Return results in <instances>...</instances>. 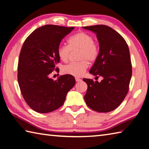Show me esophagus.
<instances>
[{
	"label": "esophagus",
	"instance_id": "esophagus-1",
	"mask_svg": "<svg viewBox=\"0 0 149 149\" xmlns=\"http://www.w3.org/2000/svg\"><path fill=\"white\" fill-rule=\"evenodd\" d=\"M75 81H76V82H79V81H81V79L79 78V77H75Z\"/></svg>",
	"mask_w": 149,
	"mask_h": 149
}]
</instances>
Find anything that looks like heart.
Masks as SVG:
<instances>
[{"instance_id":"1","label":"heart","mask_w":149,"mask_h":149,"mask_svg":"<svg viewBox=\"0 0 149 149\" xmlns=\"http://www.w3.org/2000/svg\"><path fill=\"white\" fill-rule=\"evenodd\" d=\"M72 51L79 50L77 59L79 61L69 63L62 68L63 74L74 77H81L88 68V62L94 63L99 54V47L93 41V37L86 32L81 31L70 37L68 45L60 44L57 50L59 58L67 62Z\"/></svg>"}]
</instances>
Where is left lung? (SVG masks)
I'll return each instance as SVG.
<instances>
[{
    "label": "left lung",
    "mask_w": 149,
    "mask_h": 149,
    "mask_svg": "<svg viewBox=\"0 0 149 149\" xmlns=\"http://www.w3.org/2000/svg\"><path fill=\"white\" fill-rule=\"evenodd\" d=\"M83 28L95 33L99 43V57L90 73L103 77L100 83L83 79L88 85L85 102L95 111L110 112L120 106L129 91L132 76L129 47L124 38L109 26L97 25Z\"/></svg>",
    "instance_id": "obj_1"
}]
</instances>
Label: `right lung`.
Masks as SVG:
<instances>
[{
    "instance_id": "obj_1",
    "label": "right lung",
    "mask_w": 149,
    "mask_h": 149,
    "mask_svg": "<svg viewBox=\"0 0 149 149\" xmlns=\"http://www.w3.org/2000/svg\"><path fill=\"white\" fill-rule=\"evenodd\" d=\"M74 29L45 25L34 31L22 45L18 64V84L25 101L38 113L59 108L75 84L70 75H61L56 81L50 78L54 70H59L57 50L60 42Z\"/></svg>"
}]
</instances>
